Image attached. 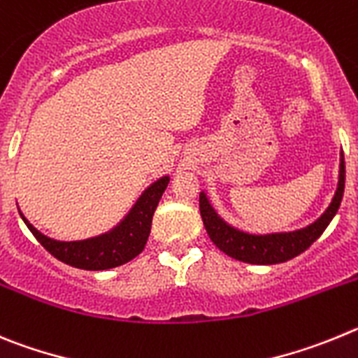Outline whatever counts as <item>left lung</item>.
Returning a JSON list of instances; mask_svg holds the SVG:
<instances>
[{
  "mask_svg": "<svg viewBox=\"0 0 358 358\" xmlns=\"http://www.w3.org/2000/svg\"><path fill=\"white\" fill-rule=\"evenodd\" d=\"M344 178H346V169H344V155L341 153L339 183H337V191L331 198V203L321 217H317L314 223L301 230L264 235L248 234V231L228 224L215 212L205 192L199 194V212H201L203 224H205V230L212 243L231 259L248 264H260V266L287 262V260L298 257L299 253H303L314 241L320 239L324 228L330 224L334 215L339 210L341 199H343Z\"/></svg>",
  "mask_w": 358,
  "mask_h": 358,
  "instance_id": "left-lung-1",
  "label": "left lung"
}]
</instances>
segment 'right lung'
Here are the masks:
<instances>
[{"label":"right lung","mask_w":358,"mask_h":358,"mask_svg":"<svg viewBox=\"0 0 358 358\" xmlns=\"http://www.w3.org/2000/svg\"><path fill=\"white\" fill-rule=\"evenodd\" d=\"M167 183H169V176H162L151 183L117 227H114L107 234L91 237V239L69 241V243L55 241L48 235L41 234L34 224H30V221L21 214V210L19 214L35 239L43 244L55 259L73 267H78V269L103 271V269H110V267L130 262L144 250L151 231V219H153L155 208L166 191Z\"/></svg>","instance_id":"right-lung-1"}]
</instances>
